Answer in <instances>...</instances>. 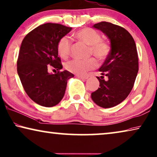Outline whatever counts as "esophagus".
<instances>
[{"instance_id":"1","label":"esophagus","mask_w":157,"mask_h":157,"mask_svg":"<svg viewBox=\"0 0 157 157\" xmlns=\"http://www.w3.org/2000/svg\"><path fill=\"white\" fill-rule=\"evenodd\" d=\"M77 77H78V78L79 79H86L88 78L87 76H82V75H77Z\"/></svg>"}]
</instances>
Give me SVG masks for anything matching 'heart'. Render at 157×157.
I'll list each match as a JSON object with an SVG mask.
<instances>
[{"label":"heart","mask_w":157,"mask_h":157,"mask_svg":"<svg viewBox=\"0 0 157 157\" xmlns=\"http://www.w3.org/2000/svg\"><path fill=\"white\" fill-rule=\"evenodd\" d=\"M75 37L89 46V54H93L99 61H103L108 57L110 51L108 43L101 39V34L95 30L84 28L79 30L75 34ZM71 40L67 36L62 37L57 44V51L61 58L66 59L68 56L71 48ZM97 62L94 58L86 60L70 61L66 64V68L69 72L78 75H84L86 72L95 68Z\"/></svg>","instance_id":"heart-1"}]
</instances>
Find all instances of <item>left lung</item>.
<instances>
[{"label":"left lung","mask_w":157,"mask_h":157,"mask_svg":"<svg viewBox=\"0 0 157 157\" xmlns=\"http://www.w3.org/2000/svg\"><path fill=\"white\" fill-rule=\"evenodd\" d=\"M93 28L108 37L110 51L98 70L102 75L97 77L100 87L91 93V99L101 108H113L125 100L133 87L138 72L136 45L131 35L117 25L101 21Z\"/></svg>","instance_id":"8db88e82"}]
</instances>
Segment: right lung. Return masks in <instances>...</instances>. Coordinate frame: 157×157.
<instances>
[{"label": "right lung", "instance_id": "right-lung-1", "mask_svg": "<svg viewBox=\"0 0 157 157\" xmlns=\"http://www.w3.org/2000/svg\"><path fill=\"white\" fill-rule=\"evenodd\" d=\"M71 30L61 24L47 23L34 29L22 40L17 73L27 95L40 105H57L65 94L67 81L74 77L68 71L55 74L47 71L49 65L57 71L63 68L57 44Z\"/></svg>", "mask_w": 157, "mask_h": 157}]
</instances>
